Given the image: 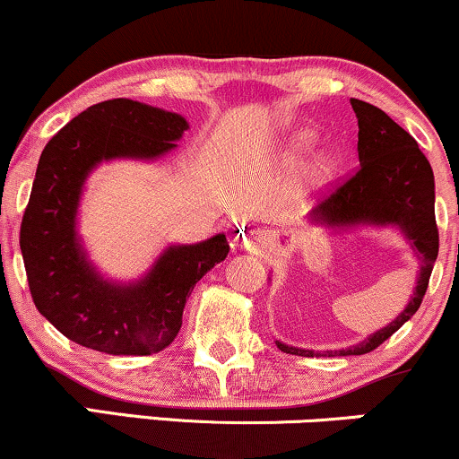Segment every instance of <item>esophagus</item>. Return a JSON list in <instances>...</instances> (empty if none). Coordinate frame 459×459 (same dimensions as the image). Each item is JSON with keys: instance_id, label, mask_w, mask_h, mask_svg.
I'll return each mask as SVG.
<instances>
[{"instance_id": "34e87169", "label": "esophagus", "mask_w": 459, "mask_h": 459, "mask_svg": "<svg viewBox=\"0 0 459 459\" xmlns=\"http://www.w3.org/2000/svg\"><path fill=\"white\" fill-rule=\"evenodd\" d=\"M257 240H260V231L249 230L247 234H243V247H254Z\"/></svg>"}]
</instances>
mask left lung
<instances>
[{
    "label": "left lung",
    "instance_id": "8db88e82",
    "mask_svg": "<svg viewBox=\"0 0 459 459\" xmlns=\"http://www.w3.org/2000/svg\"><path fill=\"white\" fill-rule=\"evenodd\" d=\"M358 117V156L359 167L347 182L327 195L310 212L314 223L325 228H358V225H394L403 231L419 257L420 273L416 290L405 310L367 341L341 351H310L288 347L277 341V349L303 358H333V355H364L377 349L384 341L410 321L423 303L431 271L437 257V225L434 212V171L408 132L362 100H351Z\"/></svg>",
    "mask_w": 459,
    "mask_h": 459
}]
</instances>
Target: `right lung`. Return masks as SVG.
Wrapping results in <instances>:
<instances>
[{"label": "right lung", "instance_id": "1", "mask_svg": "<svg viewBox=\"0 0 459 459\" xmlns=\"http://www.w3.org/2000/svg\"><path fill=\"white\" fill-rule=\"evenodd\" d=\"M186 130L184 117L121 97L86 108L45 145L19 245L36 310L69 341L110 355L162 351L182 327L195 284L228 255L225 234L171 245L141 281L115 284L86 260L77 238L82 188L97 164L156 160Z\"/></svg>", "mask_w": 459, "mask_h": 459}]
</instances>
